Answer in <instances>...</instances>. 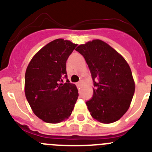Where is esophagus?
<instances>
[{"label":"esophagus","instance_id":"obj_1","mask_svg":"<svg viewBox=\"0 0 152 152\" xmlns=\"http://www.w3.org/2000/svg\"><path fill=\"white\" fill-rule=\"evenodd\" d=\"M80 84H81V81H79V82H77V87H78V88H79V87L80 86Z\"/></svg>","mask_w":152,"mask_h":152}]
</instances>
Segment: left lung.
Wrapping results in <instances>:
<instances>
[{
  "label": "left lung",
  "mask_w": 152,
  "mask_h": 152,
  "mask_svg": "<svg viewBox=\"0 0 152 152\" xmlns=\"http://www.w3.org/2000/svg\"><path fill=\"white\" fill-rule=\"evenodd\" d=\"M94 81L93 96L86 101L93 118L102 123L119 120L128 110L135 93L129 65L124 58L99 39L80 45Z\"/></svg>",
  "instance_id": "1"
}]
</instances>
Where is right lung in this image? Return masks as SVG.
<instances>
[{
    "instance_id": "right-lung-1",
    "label": "right lung",
    "mask_w": 152,
    "mask_h": 152,
    "mask_svg": "<svg viewBox=\"0 0 152 152\" xmlns=\"http://www.w3.org/2000/svg\"><path fill=\"white\" fill-rule=\"evenodd\" d=\"M77 45L62 39L54 40L33 56L26 68V100L35 115L45 123L65 120L77 101L78 91L69 83L66 72L68 58Z\"/></svg>"
}]
</instances>
